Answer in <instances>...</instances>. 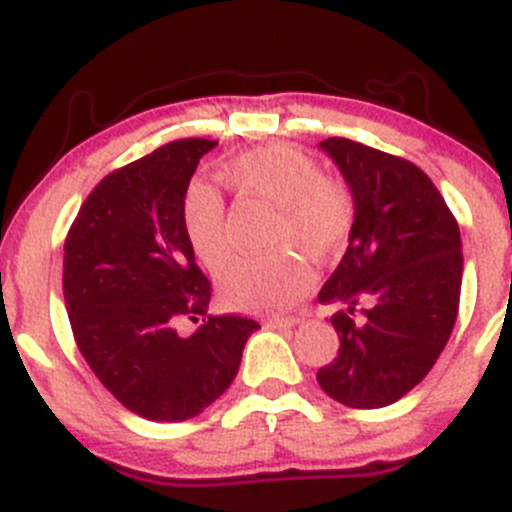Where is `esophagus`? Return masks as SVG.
<instances>
[{"mask_svg": "<svg viewBox=\"0 0 512 512\" xmlns=\"http://www.w3.org/2000/svg\"><path fill=\"white\" fill-rule=\"evenodd\" d=\"M297 324H299L297 317H289V319H270V322H267V327L270 329H292V327H297Z\"/></svg>", "mask_w": 512, "mask_h": 512, "instance_id": "esophagus-1", "label": "esophagus"}]
</instances>
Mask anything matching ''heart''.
I'll use <instances>...</instances> for the list:
<instances>
[{
  "label": "heart",
  "instance_id": "b5f03b06",
  "mask_svg": "<svg viewBox=\"0 0 512 512\" xmlns=\"http://www.w3.org/2000/svg\"><path fill=\"white\" fill-rule=\"evenodd\" d=\"M225 180L237 190L282 210L277 245L304 247L314 257L339 252L352 230V198L347 188L297 148L270 146L232 160ZM183 230L198 260L213 275L227 270L235 257L227 232L225 203L215 188L193 183L183 198ZM317 275L304 257L282 252L245 260L220 282L227 309L247 314H287L312 292Z\"/></svg>",
  "mask_w": 512,
  "mask_h": 512
}]
</instances>
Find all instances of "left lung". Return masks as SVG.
Returning a JSON list of instances; mask_svg holds the SVG:
<instances>
[{
    "instance_id": "8db88e82",
    "label": "left lung",
    "mask_w": 512,
    "mask_h": 512,
    "mask_svg": "<svg viewBox=\"0 0 512 512\" xmlns=\"http://www.w3.org/2000/svg\"><path fill=\"white\" fill-rule=\"evenodd\" d=\"M354 200L349 247L319 302L339 304V352L317 371L327 396L352 409H381L431 371L461 302L463 245L436 185L404 158L349 138L319 143ZM367 304L364 320L353 309Z\"/></svg>"
}]
</instances>
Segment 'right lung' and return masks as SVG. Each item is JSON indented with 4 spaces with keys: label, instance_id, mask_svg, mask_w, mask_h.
<instances>
[{
    "label": "right lung",
    "instance_id": "1",
    "mask_svg": "<svg viewBox=\"0 0 512 512\" xmlns=\"http://www.w3.org/2000/svg\"><path fill=\"white\" fill-rule=\"evenodd\" d=\"M218 146L185 138L101 180L64 245V302L86 364L133 414L188 421L232 384L260 324L210 317V282L183 230V198ZM204 317L190 338L174 324Z\"/></svg>",
    "mask_w": 512,
    "mask_h": 512
}]
</instances>
